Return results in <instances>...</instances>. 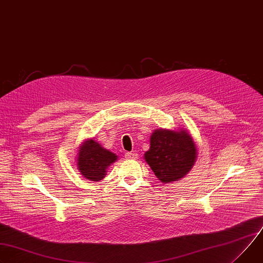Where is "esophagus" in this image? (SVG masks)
Instances as JSON below:
<instances>
[{
    "instance_id": "obj_1",
    "label": "esophagus",
    "mask_w": 263,
    "mask_h": 263,
    "mask_svg": "<svg viewBox=\"0 0 263 263\" xmlns=\"http://www.w3.org/2000/svg\"><path fill=\"white\" fill-rule=\"evenodd\" d=\"M125 157L128 159H136L138 157V154L136 152H126Z\"/></svg>"
}]
</instances>
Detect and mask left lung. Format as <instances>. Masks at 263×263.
Listing matches in <instances>:
<instances>
[{"label":"left lung","instance_id":"8db88e82","mask_svg":"<svg viewBox=\"0 0 263 263\" xmlns=\"http://www.w3.org/2000/svg\"><path fill=\"white\" fill-rule=\"evenodd\" d=\"M196 146L185 131L158 129L150 138V150L145 159L155 176L164 183L182 178L196 159Z\"/></svg>","mask_w":263,"mask_h":263}]
</instances>
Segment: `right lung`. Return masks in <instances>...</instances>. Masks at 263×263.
Wrapping results in <instances>:
<instances>
[{"label": "right lung", "mask_w": 263, "mask_h": 263, "mask_svg": "<svg viewBox=\"0 0 263 263\" xmlns=\"http://www.w3.org/2000/svg\"><path fill=\"white\" fill-rule=\"evenodd\" d=\"M116 159L114 153L104 149L98 141L90 139L85 141L79 152L78 166L85 178L99 181L105 177L108 165Z\"/></svg>", "instance_id": "1"}]
</instances>
